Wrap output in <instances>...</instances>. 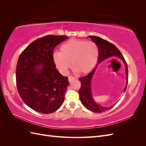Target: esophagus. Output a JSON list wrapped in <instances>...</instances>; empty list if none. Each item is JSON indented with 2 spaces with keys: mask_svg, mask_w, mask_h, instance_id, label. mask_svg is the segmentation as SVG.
<instances>
[{
  "mask_svg": "<svg viewBox=\"0 0 146 146\" xmlns=\"http://www.w3.org/2000/svg\"><path fill=\"white\" fill-rule=\"evenodd\" d=\"M76 78L74 76H69V77H68V80L69 82H71L72 80H76Z\"/></svg>",
  "mask_w": 146,
  "mask_h": 146,
  "instance_id": "34e87169",
  "label": "esophagus"
}]
</instances>
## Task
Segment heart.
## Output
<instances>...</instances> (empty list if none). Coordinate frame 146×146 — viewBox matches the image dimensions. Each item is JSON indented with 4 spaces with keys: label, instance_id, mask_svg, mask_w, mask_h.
Returning a JSON list of instances; mask_svg holds the SVG:
<instances>
[{
    "label": "heart",
    "instance_id": "b5f03b06",
    "mask_svg": "<svg viewBox=\"0 0 146 146\" xmlns=\"http://www.w3.org/2000/svg\"><path fill=\"white\" fill-rule=\"evenodd\" d=\"M98 57L99 48L94 42L71 39L61 46L60 52L53 54L52 60L62 74L68 73L71 64L76 72L88 74L94 68Z\"/></svg>",
    "mask_w": 146,
    "mask_h": 146
}]
</instances>
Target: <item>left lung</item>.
<instances>
[{
  "label": "left lung",
  "mask_w": 146,
  "mask_h": 146,
  "mask_svg": "<svg viewBox=\"0 0 146 146\" xmlns=\"http://www.w3.org/2000/svg\"><path fill=\"white\" fill-rule=\"evenodd\" d=\"M91 40L94 42L96 45L98 46L99 48V58H98V63H100L102 61H103L104 60L107 59L108 57L110 56H117L120 58L125 63L126 66V75L127 78L128 83V68L127 64L126 61L123 58L121 52L119 51L118 48L113 44L112 43L108 42V41L105 40L102 38H101L99 36H89ZM97 68L96 67L92 70V71L88 74L87 76L81 77L78 78V80L81 82V87L79 90V96H80V99L82 104L83 105L86 109L90 110V111L94 112L101 113L102 112L107 111V110L113 108L114 105H112L111 107H105L102 106H100L98 104H96V102L94 100L92 96V92H91V78L93 76V74L95 72V70ZM127 85L125 86L124 92L127 89Z\"/></svg>",
  "instance_id": "obj_1"
}]
</instances>
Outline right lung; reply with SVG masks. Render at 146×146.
<instances>
[{"label":"right lung","mask_w":146,"mask_h":146,"mask_svg":"<svg viewBox=\"0 0 146 146\" xmlns=\"http://www.w3.org/2000/svg\"><path fill=\"white\" fill-rule=\"evenodd\" d=\"M67 38L65 35L39 38L19 55L16 69L17 89L24 102L35 111L50 114L63 104L68 77L56 69L52 55L54 48Z\"/></svg>","instance_id":"obj_1"}]
</instances>
